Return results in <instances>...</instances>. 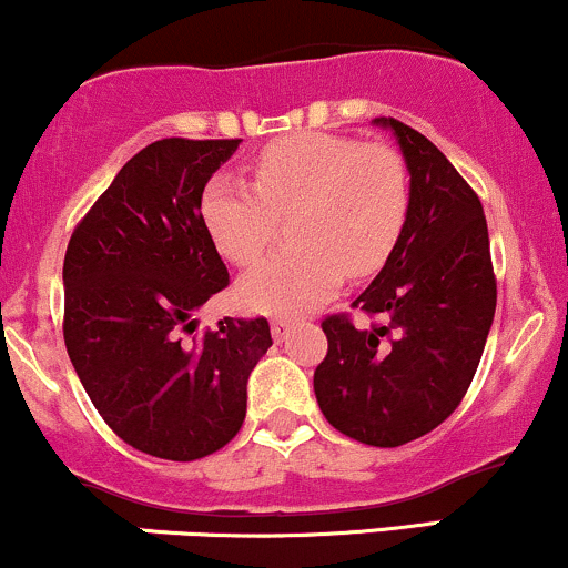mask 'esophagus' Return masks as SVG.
<instances>
[{
  "instance_id": "1",
  "label": "esophagus",
  "mask_w": 568,
  "mask_h": 568,
  "mask_svg": "<svg viewBox=\"0 0 568 568\" xmlns=\"http://www.w3.org/2000/svg\"><path fill=\"white\" fill-rule=\"evenodd\" d=\"M290 331H292V325H290V322H284V320H276L271 325V333H273V338H276V341H284L286 335H290Z\"/></svg>"
}]
</instances>
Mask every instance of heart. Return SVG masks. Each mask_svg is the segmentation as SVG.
<instances>
[{"label": "heart", "mask_w": 568, "mask_h": 568, "mask_svg": "<svg viewBox=\"0 0 568 568\" xmlns=\"http://www.w3.org/2000/svg\"><path fill=\"white\" fill-rule=\"evenodd\" d=\"M200 213L235 265H252L276 235L278 216L295 213L297 246L254 265L237 282V297L260 314L303 316L335 295L346 271L368 276L389 257L406 224L408 179L389 145L301 132L262 151L252 184L216 175Z\"/></svg>", "instance_id": "1"}]
</instances>
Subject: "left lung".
Wrapping results in <instances>:
<instances>
[{
	"label": "left lung",
	"mask_w": 568,
	"mask_h": 568,
	"mask_svg": "<svg viewBox=\"0 0 568 568\" xmlns=\"http://www.w3.org/2000/svg\"><path fill=\"white\" fill-rule=\"evenodd\" d=\"M408 170L404 233L355 306L384 325L357 331L327 316V357L314 393L335 430L371 447H400L442 425L471 384L493 314L496 276L485 211L453 162L395 119Z\"/></svg>",
	"instance_id": "obj_1"
}]
</instances>
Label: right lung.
<instances>
[{
	"instance_id": "obj_1",
	"label": "right lung",
	"mask_w": 568,
	"mask_h": 568,
	"mask_svg": "<svg viewBox=\"0 0 568 568\" xmlns=\"http://www.w3.org/2000/svg\"><path fill=\"white\" fill-rule=\"evenodd\" d=\"M241 140L164 138L132 156L64 254V344L115 436L164 460L222 449L246 417L267 320H222L186 341L230 276L203 224V192Z\"/></svg>"
}]
</instances>
